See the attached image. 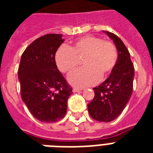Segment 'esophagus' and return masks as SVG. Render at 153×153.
<instances>
[{"mask_svg": "<svg viewBox=\"0 0 153 153\" xmlns=\"http://www.w3.org/2000/svg\"><path fill=\"white\" fill-rule=\"evenodd\" d=\"M82 91V89L78 88V87H74V88H73V92H78V91Z\"/></svg>", "mask_w": 153, "mask_h": 153, "instance_id": "34e87169", "label": "esophagus"}]
</instances>
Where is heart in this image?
Masks as SVG:
<instances>
[{"mask_svg": "<svg viewBox=\"0 0 153 153\" xmlns=\"http://www.w3.org/2000/svg\"><path fill=\"white\" fill-rule=\"evenodd\" d=\"M82 59L84 67L68 76L76 86H91L111 74L118 59L115 44L98 36H86L77 39L71 48L62 45L55 54V62L62 73L73 71Z\"/></svg>", "mask_w": 153, "mask_h": 153, "instance_id": "b5f03b06", "label": "heart"}]
</instances>
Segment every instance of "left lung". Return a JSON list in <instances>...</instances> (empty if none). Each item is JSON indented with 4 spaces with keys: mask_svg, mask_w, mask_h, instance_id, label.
I'll use <instances>...</instances> for the list:
<instances>
[{
    "mask_svg": "<svg viewBox=\"0 0 153 153\" xmlns=\"http://www.w3.org/2000/svg\"><path fill=\"white\" fill-rule=\"evenodd\" d=\"M116 45L118 59L108 79L94 89V97L88 104L92 118L102 122H109L121 114L133 93L134 68L128 49L120 38L107 32Z\"/></svg>",
    "mask_w": 153,
    "mask_h": 153,
    "instance_id": "1",
    "label": "left lung"
}]
</instances>
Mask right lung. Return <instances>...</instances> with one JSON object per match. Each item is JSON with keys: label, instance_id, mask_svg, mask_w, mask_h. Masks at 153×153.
<instances>
[{"label": "right lung", "instance_id": "1", "mask_svg": "<svg viewBox=\"0 0 153 153\" xmlns=\"http://www.w3.org/2000/svg\"><path fill=\"white\" fill-rule=\"evenodd\" d=\"M62 36L48 34L34 40L22 54L18 68L21 98L42 122L52 123L64 117L72 94L55 63V53L64 41Z\"/></svg>", "mask_w": 153, "mask_h": 153}]
</instances>
